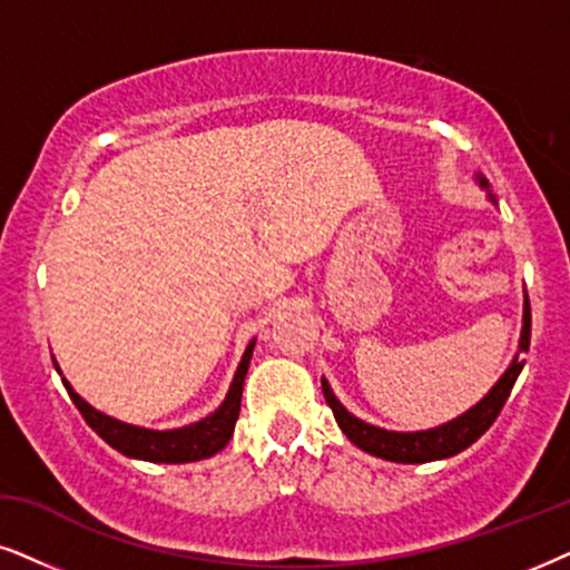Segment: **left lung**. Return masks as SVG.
<instances>
[{"label":"left lung","mask_w":570,"mask_h":570,"mask_svg":"<svg viewBox=\"0 0 570 570\" xmlns=\"http://www.w3.org/2000/svg\"><path fill=\"white\" fill-rule=\"evenodd\" d=\"M481 184L487 186L484 178H481ZM529 342H531V305H529V297H525L521 347H518V352L529 350ZM523 363L525 360L515 357L513 363H510V368L505 371V376L497 381L492 392H489L476 407H471L468 413L455 417V421L444 423V426L431 429V431H415V434H400V431L376 429L371 426V423L360 421V417H355L342 407V402H338L334 397V392L328 389L326 379H323L321 384H323V397H326L328 407L334 410L338 429L347 434L352 444H357L360 450L371 452V455L376 458L392 460V463H431V460L458 455V452H463L465 446H471L489 426H492L497 415H500V410L505 407L510 392H513V384L518 373L523 368Z\"/></svg>","instance_id":"left-lung-1"}]
</instances>
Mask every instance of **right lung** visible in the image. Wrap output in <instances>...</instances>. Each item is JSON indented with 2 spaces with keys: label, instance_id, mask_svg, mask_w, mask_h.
Wrapping results in <instances>:
<instances>
[{
  "label": "right lung",
  "instance_id": "add662e5",
  "mask_svg": "<svg viewBox=\"0 0 570 570\" xmlns=\"http://www.w3.org/2000/svg\"><path fill=\"white\" fill-rule=\"evenodd\" d=\"M252 350H255V342H249L247 352H244L239 368H236L234 384L228 389V397L223 400V405L213 415L191 423V426L173 431H149L115 421V417L99 413L89 402L78 397L73 386L65 379L62 384L68 389L78 413L83 415V421L118 452H124L128 458L149 460V463H191V460H205L215 455V452H220L228 444V439H232L236 417H239L242 410V386L249 368Z\"/></svg>",
  "mask_w": 570,
  "mask_h": 570
}]
</instances>
